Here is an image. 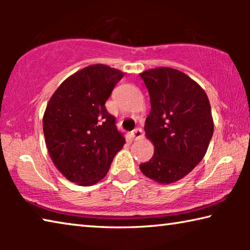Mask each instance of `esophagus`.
<instances>
[{"mask_svg": "<svg viewBox=\"0 0 250 250\" xmlns=\"http://www.w3.org/2000/svg\"><path fill=\"white\" fill-rule=\"evenodd\" d=\"M143 131L140 128H137L134 129L133 131H131L130 132V137L134 139V140H139V139H142L143 138Z\"/></svg>", "mask_w": 250, "mask_h": 250, "instance_id": "obj_1", "label": "esophagus"}]
</instances>
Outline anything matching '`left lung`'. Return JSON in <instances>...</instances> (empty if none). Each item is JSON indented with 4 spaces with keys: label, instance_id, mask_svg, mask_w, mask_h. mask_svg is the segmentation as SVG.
Wrapping results in <instances>:
<instances>
[{
    "label": "left lung",
    "instance_id": "left-lung-1",
    "mask_svg": "<svg viewBox=\"0 0 250 250\" xmlns=\"http://www.w3.org/2000/svg\"><path fill=\"white\" fill-rule=\"evenodd\" d=\"M140 77L151 103L146 135L154 146L153 156L140 170L158 183L170 184L204 158L214 132L209 100L196 82L170 67L146 70Z\"/></svg>",
    "mask_w": 250,
    "mask_h": 250
}]
</instances>
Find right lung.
<instances>
[{"mask_svg":"<svg viewBox=\"0 0 250 250\" xmlns=\"http://www.w3.org/2000/svg\"><path fill=\"white\" fill-rule=\"evenodd\" d=\"M122 77L116 68L90 65L65 79L50 97L43 117L46 146L70 182L88 186L103 180L125 143L104 105Z\"/></svg>","mask_w":250,"mask_h":250,"instance_id":"right-lung-1","label":"right lung"}]
</instances>
